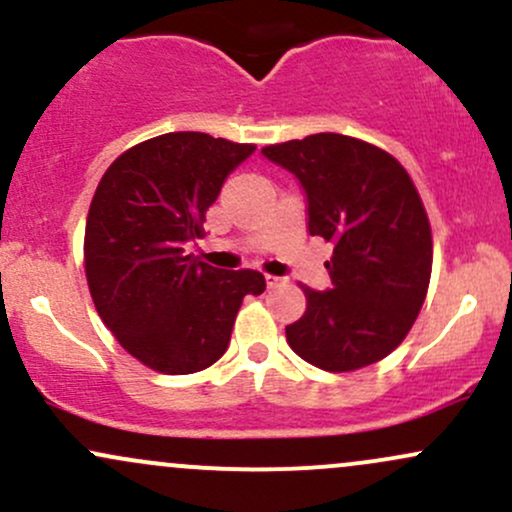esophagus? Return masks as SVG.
I'll list each match as a JSON object with an SVG mask.
<instances>
[{"mask_svg": "<svg viewBox=\"0 0 512 512\" xmlns=\"http://www.w3.org/2000/svg\"><path fill=\"white\" fill-rule=\"evenodd\" d=\"M280 280H283V278H278V275H266V285L268 287H278Z\"/></svg>", "mask_w": 512, "mask_h": 512, "instance_id": "obj_1", "label": "esophagus"}]
</instances>
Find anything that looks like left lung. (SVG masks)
I'll use <instances>...</instances> for the list:
<instances>
[{"label": "left lung", "instance_id": "left-lung-1", "mask_svg": "<svg viewBox=\"0 0 512 512\" xmlns=\"http://www.w3.org/2000/svg\"><path fill=\"white\" fill-rule=\"evenodd\" d=\"M300 181L307 229L333 244L331 287H304L290 348L326 372L387 358L421 312L433 266L428 215L392 154L336 132L261 149Z\"/></svg>", "mask_w": 512, "mask_h": 512}]
</instances>
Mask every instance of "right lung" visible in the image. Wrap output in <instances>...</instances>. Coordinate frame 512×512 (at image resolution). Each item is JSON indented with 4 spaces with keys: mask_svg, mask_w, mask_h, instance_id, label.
Instances as JSON below:
<instances>
[{
    "mask_svg": "<svg viewBox=\"0 0 512 512\" xmlns=\"http://www.w3.org/2000/svg\"><path fill=\"white\" fill-rule=\"evenodd\" d=\"M254 145L169 132L108 166L91 200L84 266L103 324L132 358L191 375L225 355L241 300L261 295L256 271H222L186 254L205 212Z\"/></svg>",
    "mask_w": 512,
    "mask_h": 512,
    "instance_id": "1",
    "label": "right lung"
}]
</instances>
